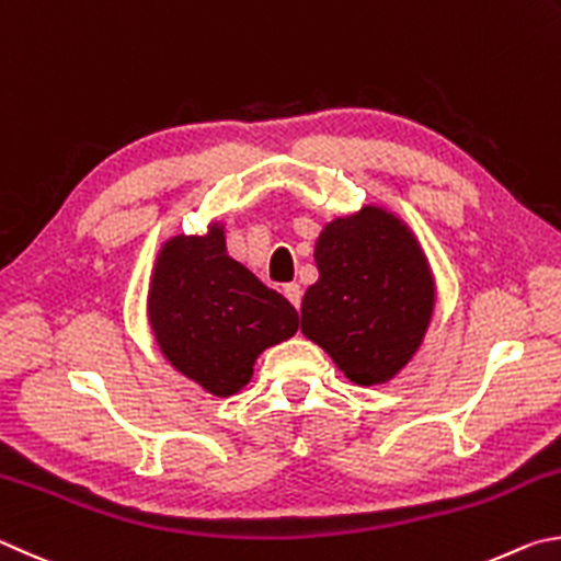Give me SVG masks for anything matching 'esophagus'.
<instances>
[{"instance_id": "esophagus-1", "label": "esophagus", "mask_w": 561, "mask_h": 561, "mask_svg": "<svg viewBox=\"0 0 561 561\" xmlns=\"http://www.w3.org/2000/svg\"><path fill=\"white\" fill-rule=\"evenodd\" d=\"M283 296H286L288 300H290V306L293 308H300V300H302V290H300V286L298 283H288L286 288H283Z\"/></svg>"}]
</instances>
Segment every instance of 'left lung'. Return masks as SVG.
Instances as JSON below:
<instances>
[{
    "instance_id": "1",
    "label": "left lung",
    "mask_w": 561,
    "mask_h": 561,
    "mask_svg": "<svg viewBox=\"0 0 561 561\" xmlns=\"http://www.w3.org/2000/svg\"><path fill=\"white\" fill-rule=\"evenodd\" d=\"M318 283L306 290L300 330L359 387L385 385L424 342L436 283L414 231L381 206L337 216L316 243Z\"/></svg>"
}]
</instances>
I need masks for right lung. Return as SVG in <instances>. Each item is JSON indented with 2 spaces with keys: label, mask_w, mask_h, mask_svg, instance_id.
<instances>
[{
  "label": "right lung",
  "mask_w": 561,
  "mask_h": 561,
  "mask_svg": "<svg viewBox=\"0 0 561 561\" xmlns=\"http://www.w3.org/2000/svg\"><path fill=\"white\" fill-rule=\"evenodd\" d=\"M147 320L164 359L214 397L251 381L263 350L298 332L290 302L226 253L224 226L172 236L157 253Z\"/></svg>",
  "instance_id": "obj_1"
}]
</instances>
